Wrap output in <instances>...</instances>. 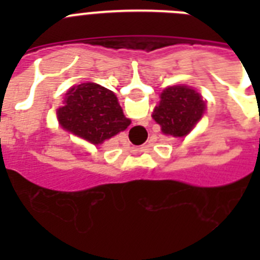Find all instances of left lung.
Returning a JSON list of instances; mask_svg holds the SVG:
<instances>
[{
	"mask_svg": "<svg viewBox=\"0 0 260 260\" xmlns=\"http://www.w3.org/2000/svg\"><path fill=\"white\" fill-rule=\"evenodd\" d=\"M205 110L201 95L187 86L167 87L160 94V102L152 117L162 132L173 138H183L189 134Z\"/></svg>",
	"mask_w": 260,
	"mask_h": 260,
	"instance_id": "left-lung-1",
	"label": "left lung"
}]
</instances>
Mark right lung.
<instances>
[{
    "label": "right lung",
    "mask_w": 260,
    "mask_h": 260,
    "mask_svg": "<svg viewBox=\"0 0 260 260\" xmlns=\"http://www.w3.org/2000/svg\"><path fill=\"white\" fill-rule=\"evenodd\" d=\"M58 117L66 129L93 144H101L131 124L113 91L93 82L71 87Z\"/></svg>",
    "instance_id": "1"
}]
</instances>
